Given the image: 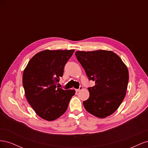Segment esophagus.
Listing matches in <instances>:
<instances>
[{"label":"esophagus","mask_w":148,"mask_h":148,"mask_svg":"<svg viewBox=\"0 0 148 148\" xmlns=\"http://www.w3.org/2000/svg\"><path fill=\"white\" fill-rule=\"evenodd\" d=\"M83 89V86H79V89H76V91H81V90H82V89Z\"/></svg>","instance_id":"1"}]
</instances>
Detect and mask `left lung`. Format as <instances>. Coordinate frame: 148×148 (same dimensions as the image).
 I'll list each match as a JSON object with an SVG mask.
<instances>
[{"label":"left lung","instance_id":"1","mask_svg":"<svg viewBox=\"0 0 148 148\" xmlns=\"http://www.w3.org/2000/svg\"><path fill=\"white\" fill-rule=\"evenodd\" d=\"M75 56L95 85L88 88L89 97L83 101L85 109L99 118L112 114L123 101L129 75L127 66L112 51H77Z\"/></svg>","mask_w":148,"mask_h":148}]
</instances>
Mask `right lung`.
<instances>
[{"label":"right lung","instance_id":"1","mask_svg":"<svg viewBox=\"0 0 148 148\" xmlns=\"http://www.w3.org/2000/svg\"><path fill=\"white\" fill-rule=\"evenodd\" d=\"M74 51H41L31 58L24 70L23 85L26 99L37 115L44 120L52 121L60 117L75 95L73 89L64 90L57 86Z\"/></svg>","mask_w":148,"mask_h":148}]
</instances>
